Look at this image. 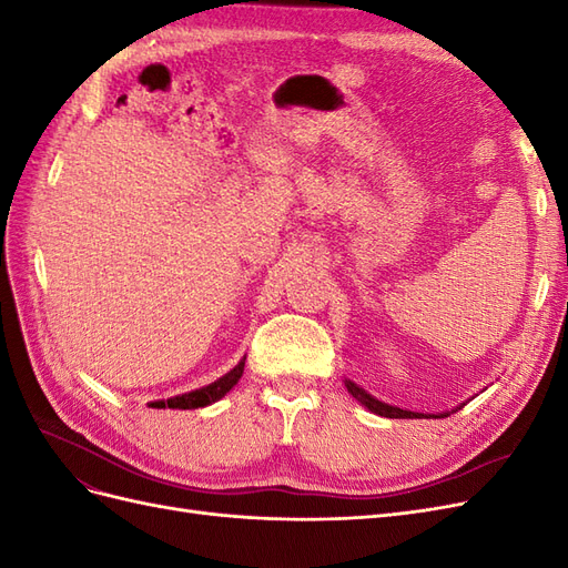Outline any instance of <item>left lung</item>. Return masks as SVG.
<instances>
[{
  "label": "left lung",
  "instance_id": "1",
  "mask_svg": "<svg viewBox=\"0 0 568 568\" xmlns=\"http://www.w3.org/2000/svg\"><path fill=\"white\" fill-rule=\"evenodd\" d=\"M346 388H348V393L353 395V398L359 405H365L369 412H374V415H379V417H388V419H422V417L424 419H432L434 417V419H440V417H448L450 415V412H440V415H424V412H409V409H400V407H395V405L382 403V400H376L374 395H369L365 388H359L351 379H346ZM459 407H464V403ZM459 407H455V409H459Z\"/></svg>",
  "mask_w": 568,
  "mask_h": 568
}]
</instances>
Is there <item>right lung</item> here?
Wrapping results in <instances>:
<instances>
[{
    "mask_svg": "<svg viewBox=\"0 0 568 568\" xmlns=\"http://www.w3.org/2000/svg\"><path fill=\"white\" fill-rule=\"evenodd\" d=\"M244 363H246V357H242V363L234 365V369H230L225 376H220L217 382H213L209 386L175 395V398H168V400H153V403H149V407H156V409H165V407H170V409H199V407H205V405H213L220 398H225V395L239 384V379H242Z\"/></svg>",
    "mask_w": 568,
    "mask_h": 568,
    "instance_id": "add662e5",
    "label": "right lung"
}]
</instances>
